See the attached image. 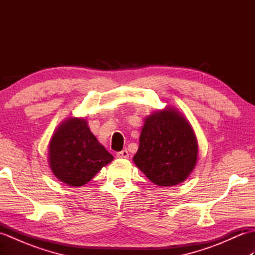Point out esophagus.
I'll use <instances>...</instances> for the list:
<instances>
[{"label": "esophagus", "instance_id": "34e87169", "mask_svg": "<svg viewBox=\"0 0 255 255\" xmlns=\"http://www.w3.org/2000/svg\"><path fill=\"white\" fill-rule=\"evenodd\" d=\"M117 158H121V159H128L129 158V153L127 150H123V151H119V152L116 153Z\"/></svg>", "mask_w": 255, "mask_h": 255}]
</instances>
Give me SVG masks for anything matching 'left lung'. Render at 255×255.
Returning <instances> with one entry per match:
<instances>
[{
	"label": "left lung",
	"mask_w": 255,
	"mask_h": 255,
	"mask_svg": "<svg viewBox=\"0 0 255 255\" xmlns=\"http://www.w3.org/2000/svg\"><path fill=\"white\" fill-rule=\"evenodd\" d=\"M197 141L191 125L174 108L145 119L133 162L159 186L185 181L197 161Z\"/></svg>",
	"instance_id": "left-lung-1"
}]
</instances>
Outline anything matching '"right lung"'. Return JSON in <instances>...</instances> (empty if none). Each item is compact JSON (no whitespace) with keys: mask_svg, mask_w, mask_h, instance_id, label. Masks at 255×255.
<instances>
[{"mask_svg":"<svg viewBox=\"0 0 255 255\" xmlns=\"http://www.w3.org/2000/svg\"><path fill=\"white\" fill-rule=\"evenodd\" d=\"M113 155L97 141L85 119L70 118L52 136L49 162L53 174L70 186L91 181Z\"/></svg>","mask_w":255,"mask_h":255,"instance_id":"1","label":"right lung"}]
</instances>
